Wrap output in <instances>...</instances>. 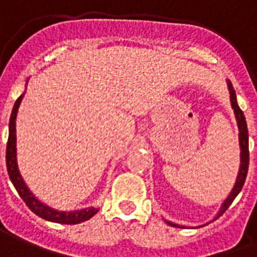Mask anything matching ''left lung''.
<instances>
[{
    "instance_id": "left-lung-1",
    "label": "left lung",
    "mask_w": 257,
    "mask_h": 257,
    "mask_svg": "<svg viewBox=\"0 0 257 257\" xmlns=\"http://www.w3.org/2000/svg\"><path fill=\"white\" fill-rule=\"evenodd\" d=\"M228 89H229V98H231V105L232 109H233V112H235L236 116V121H237V126H239V144H240V168H239V173H237V177H236V183L232 188L231 193L228 196L227 199L224 200V203L221 204V208H220V211L217 212V215H216L215 219L220 217V216L223 215L224 212L227 211L228 207L231 205L232 201L235 200V197L240 193L241 191V188L244 185V181H245V177H247V172H248V164H249V151H248V129H247V121H245V117H244L243 110L239 108V105H237V101H236V93L235 89L232 86L231 81L228 80ZM169 225L172 227H180V228H185L184 225H179V224H173L171 221H167ZM203 227V225H201Z\"/></svg>"
}]
</instances>
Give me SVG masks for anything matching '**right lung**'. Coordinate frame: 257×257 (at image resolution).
I'll list each match as a JSON object with an SVG mask.
<instances>
[{
  "label": "right lung",
  "mask_w": 257,
  "mask_h": 257,
  "mask_svg": "<svg viewBox=\"0 0 257 257\" xmlns=\"http://www.w3.org/2000/svg\"><path fill=\"white\" fill-rule=\"evenodd\" d=\"M22 98H24V94L18 97L13 106V110H12V114H10L9 139H8V145H6V168H8V173H9V177L14 188L17 189L18 195L21 196V199L25 201L30 211L42 219L60 224H80L82 221H86L96 215L98 209L90 207L72 212L56 211V209L48 207L44 203H41L40 200L36 199L33 193L29 191V188L26 187L25 181L22 180L20 171H18L17 148H16V118H17V112Z\"/></svg>",
  "instance_id": "1"
}]
</instances>
